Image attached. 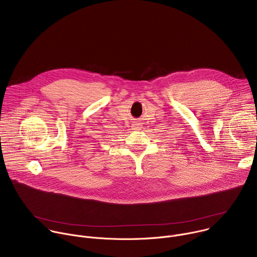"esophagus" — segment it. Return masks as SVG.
Segmentation results:
<instances>
[{
    "label": "esophagus",
    "mask_w": 257,
    "mask_h": 257,
    "mask_svg": "<svg viewBox=\"0 0 257 257\" xmlns=\"http://www.w3.org/2000/svg\"><path fill=\"white\" fill-rule=\"evenodd\" d=\"M132 129L133 130H140L141 129V123L140 122H135L132 124Z\"/></svg>",
    "instance_id": "esophagus-1"
}]
</instances>
